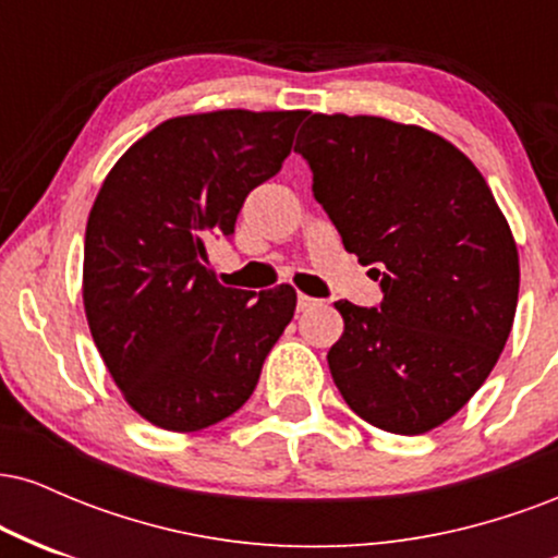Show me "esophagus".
Listing matches in <instances>:
<instances>
[{"mask_svg":"<svg viewBox=\"0 0 558 558\" xmlns=\"http://www.w3.org/2000/svg\"><path fill=\"white\" fill-rule=\"evenodd\" d=\"M317 304H319L317 299L306 296V293H299V312H306V310H312V306H317Z\"/></svg>","mask_w":558,"mask_h":558,"instance_id":"esophagus-1","label":"esophagus"}]
</instances>
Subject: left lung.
<instances>
[{"label":"left lung","mask_w":558,"mask_h":558,"mask_svg":"<svg viewBox=\"0 0 558 558\" xmlns=\"http://www.w3.org/2000/svg\"><path fill=\"white\" fill-rule=\"evenodd\" d=\"M296 151L383 288L369 310L336 301L328 364L343 401L396 435L444 425L496 367L517 312L520 257L488 183L438 133L373 114H312Z\"/></svg>","instance_id":"obj_1"}]
</instances>
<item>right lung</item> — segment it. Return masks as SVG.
I'll use <instances>...</instances> for the list:
<instances>
[{
    "label": "right lung",
    "mask_w": 558,
    "mask_h": 558,
    "mask_svg": "<svg viewBox=\"0 0 558 558\" xmlns=\"http://www.w3.org/2000/svg\"><path fill=\"white\" fill-rule=\"evenodd\" d=\"M304 110L165 120L101 183L83 246L88 328L125 401L194 433L239 412L296 310V291L217 283L207 243L283 168Z\"/></svg>",
    "instance_id": "right-lung-1"
}]
</instances>
